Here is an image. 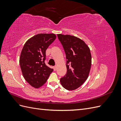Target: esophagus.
Wrapping results in <instances>:
<instances>
[{
  "label": "esophagus",
  "instance_id": "esophagus-1",
  "mask_svg": "<svg viewBox=\"0 0 121 121\" xmlns=\"http://www.w3.org/2000/svg\"><path fill=\"white\" fill-rule=\"evenodd\" d=\"M53 69H54V71H56V69H57V68H56V66H54V67H53Z\"/></svg>",
  "mask_w": 121,
  "mask_h": 121
}]
</instances>
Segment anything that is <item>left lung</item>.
Returning a JSON list of instances; mask_svg holds the SVG:
<instances>
[{
  "label": "left lung",
  "mask_w": 121,
  "mask_h": 121,
  "mask_svg": "<svg viewBox=\"0 0 121 121\" xmlns=\"http://www.w3.org/2000/svg\"><path fill=\"white\" fill-rule=\"evenodd\" d=\"M66 56L67 73L60 79L65 89H77L88 77L91 65L90 49L83 40L74 36L57 35Z\"/></svg>",
  "instance_id": "obj_1"
}]
</instances>
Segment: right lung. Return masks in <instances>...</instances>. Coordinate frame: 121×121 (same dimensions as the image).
Returning a JSON list of instances; mask_svg holds the SVG:
<instances>
[{
    "label": "right lung",
    "mask_w": 121,
    "mask_h": 121,
    "mask_svg": "<svg viewBox=\"0 0 121 121\" xmlns=\"http://www.w3.org/2000/svg\"><path fill=\"white\" fill-rule=\"evenodd\" d=\"M56 38L54 34L36 35L25 43L20 57V65L25 79L38 88L48 79L53 69L45 65L46 50Z\"/></svg>",
    "instance_id": "obj_1"
}]
</instances>
